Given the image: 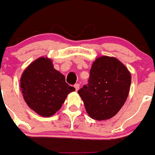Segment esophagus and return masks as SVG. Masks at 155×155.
<instances>
[{"label":"esophagus","mask_w":155,"mask_h":155,"mask_svg":"<svg viewBox=\"0 0 155 155\" xmlns=\"http://www.w3.org/2000/svg\"><path fill=\"white\" fill-rule=\"evenodd\" d=\"M75 91H77L78 90H79V89H80V84H75Z\"/></svg>","instance_id":"34e87169"}]
</instances>
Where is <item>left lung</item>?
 <instances>
[{"mask_svg": "<svg viewBox=\"0 0 155 155\" xmlns=\"http://www.w3.org/2000/svg\"><path fill=\"white\" fill-rule=\"evenodd\" d=\"M131 76L118 59L103 56L93 62L88 84L78 91L87 113L99 121L112 118L127 99Z\"/></svg>", "mask_w": 155, "mask_h": 155, "instance_id": "1", "label": "left lung"}]
</instances>
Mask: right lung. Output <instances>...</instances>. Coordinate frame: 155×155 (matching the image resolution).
Masks as SVG:
<instances>
[{"label": "right lung", "mask_w": 155, "mask_h": 155, "mask_svg": "<svg viewBox=\"0 0 155 155\" xmlns=\"http://www.w3.org/2000/svg\"><path fill=\"white\" fill-rule=\"evenodd\" d=\"M20 81L25 103L43 117L52 116L61 108L67 95L75 91L67 84L64 75L54 68L51 59L45 56L31 63Z\"/></svg>", "instance_id": "obj_1"}]
</instances>
